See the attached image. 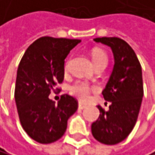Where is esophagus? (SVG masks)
Returning a JSON list of instances; mask_svg holds the SVG:
<instances>
[{
    "instance_id": "34e87169",
    "label": "esophagus",
    "mask_w": 155,
    "mask_h": 155,
    "mask_svg": "<svg viewBox=\"0 0 155 155\" xmlns=\"http://www.w3.org/2000/svg\"><path fill=\"white\" fill-rule=\"evenodd\" d=\"M85 107H86V106H85V105H83V104L79 103V105H78V109H79V110H84Z\"/></svg>"
}]
</instances>
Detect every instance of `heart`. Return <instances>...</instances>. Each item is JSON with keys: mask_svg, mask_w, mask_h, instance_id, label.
<instances>
[{"mask_svg": "<svg viewBox=\"0 0 155 155\" xmlns=\"http://www.w3.org/2000/svg\"><path fill=\"white\" fill-rule=\"evenodd\" d=\"M92 61L94 66L100 62L103 61L107 62V55L102 50H94L92 52ZM68 62H67L66 66H64L66 69L68 68ZM95 88L96 87L88 85L86 82L77 81L69 87V92L81 101H87L89 98V96H91V91H94Z\"/></svg>", "mask_w": 155, "mask_h": 155, "instance_id": "obj_1", "label": "heart"}]
</instances>
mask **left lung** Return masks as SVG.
I'll return each mask as SVG.
<instances>
[{
  "instance_id": "1",
  "label": "left lung",
  "mask_w": 155,
  "mask_h": 155,
  "mask_svg": "<svg viewBox=\"0 0 155 155\" xmlns=\"http://www.w3.org/2000/svg\"><path fill=\"white\" fill-rule=\"evenodd\" d=\"M96 43L110 46L114 67L110 80L102 92L110 102L106 111L101 106L99 118L91 125L93 137L100 143L115 145L129 136L134 130L144 95L142 68L134 50L117 37L95 38Z\"/></svg>"
}]
</instances>
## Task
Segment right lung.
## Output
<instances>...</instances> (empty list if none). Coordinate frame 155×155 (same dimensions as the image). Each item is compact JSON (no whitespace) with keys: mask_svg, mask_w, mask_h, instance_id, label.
Wrapping results in <instances>:
<instances>
[{"mask_svg":"<svg viewBox=\"0 0 155 155\" xmlns=\"http://www.w3.org/2000/svg\"><path fill=\"white\" fill-rule=\"evenodd\" d=\"M81 42L77 39L42 37L25 52L17 70L15 101L25 131L41 144L59 140L68 120L78 109L77 100L64 94L58 104L48 98L64 75V59Z\"/></svg>","mask_w":155,"mask_h":155,"instance_id":"right-lung-1","label":"right lung"}]
</instances>
